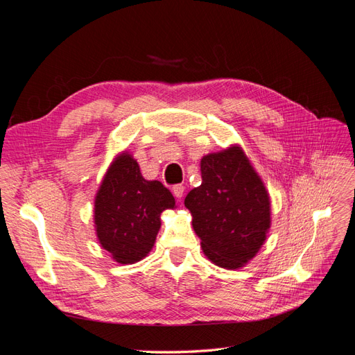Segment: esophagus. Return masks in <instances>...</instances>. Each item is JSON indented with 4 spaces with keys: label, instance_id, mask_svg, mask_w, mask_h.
Returning <instances> with one entry per match:
<instances>
[{
    "label": "esophagus",
    "instance_id": "34e87169",
    "mask_svg": "<svg viewBox=\"0 0 355 355\" xmlns=\"http://www.w3.org/2000/svg\"><path fill=\"white\" fill-rule=\"evenodd\" d=\"M171 192H173V196H175L176 198H182V197H184L185 187H184V185H175L173 188H171Z\"/></svg>",
    "mask_w": 355,
    "mask_h": 355
}]
</instances>
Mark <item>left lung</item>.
<instances>
[{
  "label": "left lung",
  "mask_w": 355,
  "mask_h": 355,
  "mask_svg": "<svg viewBox=\"0 0 355 355\" xmlns=\"http://www.w3.org/2000/svg\"><path fill=\"white\" fill-rule=\"evenodd\" d=\"M201 185L185 206L202 252L218 266L235 270L261 249L270 228V197L239 146L201 159Z\"/></svg>",
  "instance_id": "obj_1"
}]
</instances>
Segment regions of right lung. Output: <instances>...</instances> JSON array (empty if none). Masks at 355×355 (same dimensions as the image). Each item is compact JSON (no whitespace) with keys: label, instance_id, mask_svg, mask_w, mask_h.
<instances>
[{"label":"right lung","instance_id":"obj_1","mask_svg":"<svg viewBox=\"0 0 355 355\" xmlns=\"http://www.w3.org/2000/svg\"><path fill=\"white\" fill-rule=\"evenodd\" d=\"M175 207L171 192L144 179L136 161L121 155L106 173L94 202V223L105 250L120 263L141 261L153 249L159 214Z\"/></svg>","mask_w":355,"mask_h":355}]
</instances>
